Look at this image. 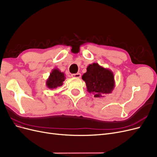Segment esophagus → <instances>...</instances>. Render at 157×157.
Returning <instances> with one entry per match:
<instances>
[{
    "label": "esophagus",
    "instance_id": "1",
    "mask_svg": "<svg viewBox=\"0 0 157 157\" xmlns=\"http://www.w3.org/2000/svg\"><path fill=\"white\" fill-rule=\"evenodd\" d=\"M72 77L75 78H79L81 77V74L80 73H76V74H72Z\"/></svg>",
    "mask_w": 157,
    "mask_h": 157
}]
</instances>
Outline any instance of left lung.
<instances>
[{
    "instance_id": "obj_1",
    "label": "left lung",
    "mask_w": 157,
    "mask_h": 157,
    "mask_svg": "<svg viewBox=\"0 0 157 157\" xmlns=\"http://www.w3.org/2000/svg\"><path fill=\"white\" fill-rule=\"evenodd\" d=\"M82 79L86 83L87 91L94 94L95 98L104 97V94L111 93L115 86L113 72L97 63L87 67Z\"/></svg>"
}]
</instances>
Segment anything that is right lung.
Masks as SVG:
<instances>
[{
	"label": "right lung",
	"instance_id": "add662e5",
	"mask_svg": "<svg viewBox=\"0 0 157 157\" xmlns=\"http://www.w3.org/2000/svg\"><path fill=\"white\" fill-rule=\"evenodd\" d=\"M65 79V74L61 72L59 69L54 68L50 74L49 77L46 82V85L48 89H54L59 86H61Z\"/></svg>",
	"mask_w": 157,
	"mask_h": 157
}]
</instances>
